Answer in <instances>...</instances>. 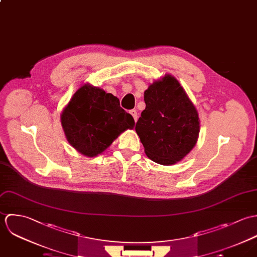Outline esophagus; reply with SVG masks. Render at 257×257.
I'll list each match as a JSON object with an SVG mask.
<instances>
[{
    "instance_id": "obj_1",
    "label": "esophagus",
    "mask_w": 257,
    "mask_h": 257,
    "mask_svg": "<svg viewBox=\"0 0 257 257\" xmlns=\"http://www.w3.org/2000/svg\"><path fill=\"white\" fill-rule=\"evenodd\" d=\"M130 114L133 116V118H134V120L135 121H137V118H138V114H137V111L136 110H130Z\"/></svg>"
}]
</instances>
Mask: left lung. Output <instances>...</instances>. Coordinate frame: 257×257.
I'll return each instance as SVG.
<instances>
[{"label":"left lung","instance_id":"8db88e82","mask_svg":"<svg viewBox=\"0 0 257 257\" xmlns=\"http://www.w3.org/2000/svg\"><path fill=\"white\" fill-rule=\"evenodd\" d=\"M145 110L135 130L146 155L161 165H173L197 143L200 120L194 104L172 75L155 81L144 92Z\"/></svg>","mask_w":257,"mask_h":257}]
</instances>
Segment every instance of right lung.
Instances as JSON below:
<instances>
[{"label": "right lung", "mask_w": 257, "mask_h": 257, "mask_svg": "<svg viewBox=\"0 0 257 257\" xmlns=\"http://www.w3.org/2000/svg\"><path fill=\"white\" fill-rule=\"evenodd\" d=\"M61 125L71 146L81 154L93 157L108 148L123 131L132 129L135 122L120 107L117 97L85 84L64 108Z\"/></svg>", "instance_id": "1"}]
</instances>
